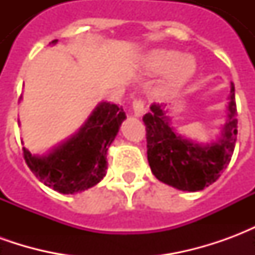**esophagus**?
Returning a JSON list of instances; mask_svg holds the SVG:
<instances>
[{
    "label": "esophagus",
    "mask_w": 255,
    "mask_h": 255,
    "mask_svg": "<svg viewBox=\"0 0 255 255\" xmlns=\"http://www.w3.org/2000/svg\"><path fill=\"white\" fill-rule=\"evenodd\" d=\"M132 111L133 115L136 117L143 116L144 112H146V108H144V102L140 100H133L132 101Z\"/></svg>",
    "instance_id": "1"
}]
</instances>
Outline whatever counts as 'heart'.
Wrapping results in <instances>:
<instances>
[{"label":"heart","instance_id":"heart-1","mask_svg":"<svg viewBox=\"0 0 255 255\" xmlns=\"http://www.w3.org/2000/svg\"><path fill=\"white\" fill-rule=\"evenodd\" d=\"M139 71L149 76L165 73L168 89H179L187 83L197 71V61L190 54L172 49H153L142 56Z\"/></svg>","mask_w":255,"mask_h":255}]
</instances>
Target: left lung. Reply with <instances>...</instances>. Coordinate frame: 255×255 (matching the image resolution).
Listing matches in <instances>:
<instances>
[{
	"instance_id": "8db88e82",
	"label": "left lung",
	"mask_w": 255,
	"mask_h": 255,
	"mask_svg": "<svg viewBox=\"0 0 255 255\" xmlns=\"http://www.w3.org/2000/svg\"><path fill=\"white\" fill-rule=\"evenodd\" d=\"M171 109L153 104L143 116L147 161L160 182L182 191H201L213 184L228 166L238 135L235 87L231 84L227 117L220 136L210 142L187 138L172 127Z\"/></svg>"
}]
</instances>
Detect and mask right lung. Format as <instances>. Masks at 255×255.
<instances>
[{"label":"right lung","mask_w":255,"mask_h":255,"mask_svg":"<svg viewBox=\"0 0 255 255\" xmlns=\"http://www.w3.org/2000/svg\"><path fill=\"white\" fill-rule=\"evenodd\" d=\"M57 42L54 39L50 45ZM126 119L123 106L101 101L76 132L46 153L34 154L23 147L25 162L39 182L54 191L76 194L89 190L106 175L108 150Z\"/></svg>","instance_id":"right-lung-1"}]
</instances>
